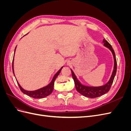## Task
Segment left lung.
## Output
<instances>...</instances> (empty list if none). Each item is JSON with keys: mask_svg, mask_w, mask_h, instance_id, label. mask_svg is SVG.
Here are the masks:
<instances>
[{"mask_svg": "<svg viewBox=\"0 0 131 131\" xmlns=\"http://www.w3.org/2000/svg\"><path fill=\"white\" fill-rule=\"evenodd\" d=\"M103 42L104 43V46H105L107 48H108L111 52H112L113 57H114V69L113 71V73L112 75H111L110 78L108 82L105 84L104 85L102 86H98V87H91V86H87L82 85L81 83L78 80L76 75H75L73 71L70 69L71 72L72 73V77L73 78V80L74 81L75 85V89L77 90L78 92L81 94L83 96L90 98H97L100 96H102L106 93H107L109 91L111 86H112L114 79L116 73V69H117V62L115 57V54L114 50L113 49L112 46H111L110 43L107 41L105 39H103Z\"/></svg>", "mask_w": 131, "mask_h": 131, "instance_id": "1", "label": "left lung"}]
</instances>
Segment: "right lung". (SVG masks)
<instances>
[{
	"label": "right lung",
	"mask_w": 131,
	"mask_h": 131,
	"mask_svg": "<svg viewBox=\"0 0 131 131\" xmlns=\"http://www.w3.org/2000/svg\"><path fill=\"white\" fill-rule=\"evenodd\" d=\"M17 47V46H16ZM16 47H15V52H14V56H15V53L16 51ZM14 58H13V73L14 74ZM63 68V67H62V68L59 69L58 72L55 74V75L53 76L52 80L50 82V84H49L47 86L43 87V88H42L40 89L37 90L35 91H27L25 90V89H23L22 87L21 86V85H19V83L18 82V81H17V84L18 85V86L19 89L21 90L22 92L26 94L28 96L32 97L34 98H45L47 96H48L49 95H50L51 93L52 92L53 90V86H54V82L55 80H56V78L58 77V75L60 73L61 71L62 70V69Z\"/></svg>",
	"instance_id": "add662e5"
}]
</instances>
